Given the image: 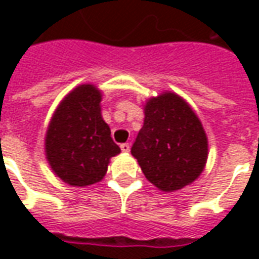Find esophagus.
I'll list each match as a JSON object with an SVG mask.
<instances>
[{"instance_id": "esophagus-1", "label": "esophagus", "mask_w": 259, "mask_h": 259, "mask_svg": "<svg viewBox=\"0 0 259 259\" xmlns=\"http://www.w3.org/2000/svg\"><path fill=\"white\" fill-rule=\"evenodd\" d=\"M120 150H122L123 152H129L130 151V144H129V143H124V144H122V146H120Z\"/></svg>"}]
</instances>
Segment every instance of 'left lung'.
Returning a JSON list of instances; mask_svg holds the SVG:
<instances>
[{
    "mask_svg": "<svg viewBox=\"0 0 259 259\" xmlns=\"http://www.w3.org/2000/svg\"><path fill=\"white\" fill-rule=\"evenodd\" d=\"M132 155L158 190L178 191L202 174L208 137L189 102L174 91H163L144 104V124Z\"/></svg>",
    "mask_w": 259,
    "mask_h": 259,
    "instance_id": "left-lung-1",
    "label": "left lung"
}]
</instances>
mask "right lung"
Instances as JSON below:
<instances>
[{
  "mask_svg": "<svg viewBox=\"0 0 259 259\" xmlns=\"http://www.w3.org/2000/svg\"><path fill=\"white\" fill-rule=\"evenodd\" d=\"M101 100L97 85H77L59 102L48 123L46 158L55 176L69 186L101 182L111 158L120 154L102 119Z\"/></svg>",
  "mask_w": 259,
  "mask_h": 259,
  "instance_id": "obj_1",
  "label": "right lung"
}]
</instances>
